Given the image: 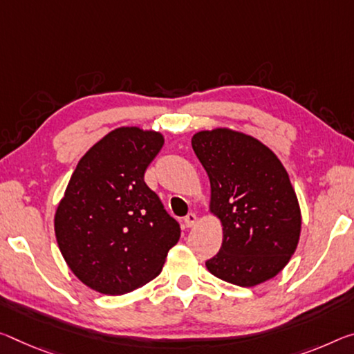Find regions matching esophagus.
<instances>
[{
  "label": "esophagus",
  "mask_w": 354,
  "mask_h": 354,
  "mask_svg": "<svg viewBox=\"0 0 354 354\" xmlns=\"http://www.w3.org/2000/svg\"><path fill=\"white\" fill-rule=\"evenodd\" d=\"M184 223H186L187 228H192L195 223H197V216H195L194 212H190V214L184 217Z\"/></svg>",
  "instance_id": "34e87169"
}]
</instances>
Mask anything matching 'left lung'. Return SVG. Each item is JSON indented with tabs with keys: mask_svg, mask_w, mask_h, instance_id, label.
<instances>
[{
	"mask_svg": "<svg viewBox=\"0 0 354 354\" xmlns=\"http://www.w3.org/2000/svg\"><path fill=\"white\" fill-rule=\"evenodd\" d=\"M192 148L209 178V212L223 233L207 271L239 287L276 277L301 234L299 201L282 162L260 140L228 127L194 133Z\"/></svg>",
	"mask_w": 354,
	"mask_h": 354,
	"instance_id": "obj_1",
	"label": "left lung"
}]
</instances>
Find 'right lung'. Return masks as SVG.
<instances>
[{
  "instance_id": "obj_1",
  "label": "right lung",
  "mask_w": 354,
  "mask_h": 354,
  "mask_svg": "<svg viewBox=\"0 0 354 354\" xmlns=\"http://www.w3.org/2000/svg\"><path fill=\"white\" fill-rule=\"evenodd\" d=\"M160 132L122 126L78 160L55 212V236L75 277L102 295H124L159 276L181 236L145 183Z\"/></svg>"
}]
</instances>
